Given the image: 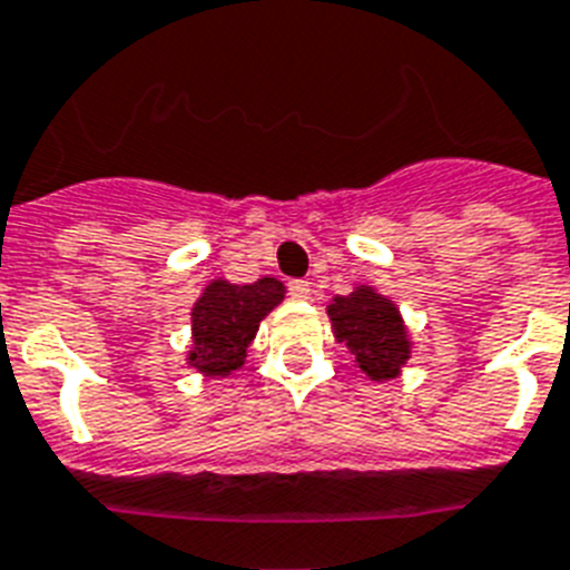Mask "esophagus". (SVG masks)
<instances>
[{"label": "esophagus", "instance_id": "obj_1", "mask_svg": "<svg viewBox=\"0 0 570 570\" xmlns=\"http://www.w3.org/2000/svg\"><path fill=\"white\" fill-rule=\"evenodd\" d=\"M288 294L294 296V299H308V296H312V285H308L305 279H291Z\"/></svg>", "mask_w": 570, "mask_h": 570}]
</instances>
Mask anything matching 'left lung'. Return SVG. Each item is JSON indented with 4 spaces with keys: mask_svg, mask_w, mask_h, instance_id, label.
I'll return each mask as SVG.
<instances>
[{
    "mask_svg": "<svg viewBox=\"0 0 570 570\" xmlns=\"http://www.w3.org/2000/svg\"><path fill=\"white\" fill-rule=\"evenodd\" d=\"M328 317L337 341H346L358 366L373 381L396 379L404 361L411 358V343L396 305L361 285L350 296L328 303Z\"/></svg>",
    "mask_w": 570,
    "mask_h": 570,
    "instance_id": "8db88e82",
    "label": "left lung"
}]
</instances>
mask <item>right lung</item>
Returning a JSON list of instances; mask_svg holds the SVG:
<instances>
[{
  "instance_id": "right-lung-1",
  "label": "right lung",
  "mask_w": 570,
  "mask_h": 570,
  "mask_svg": "<svg viewBox=\"0 0 570 570\" xmlns=\"http://www.w3.org/2000/svg\"><path fill=\"white\" fill-rule=\"evenodd\" d=\"M282 282L265 279L229 285L215 279L191 308L189 364L206 375H229L244 364L258 323L282 303Z\"/></svg>"
}]
</instances>
